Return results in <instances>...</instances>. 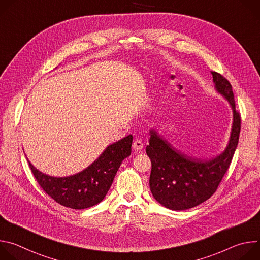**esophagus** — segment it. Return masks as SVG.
<instances>
[{"instance_id":"esophagus-1","label":"esophagus","mask_w":260,"mask_h":260,"mask_svg":"<svg viewBox=\"0 0 260 260\" xmlns=\"http://www.w3.org/2000/svg\"><path fill=\"white\" fill-rule=\"evenodd\" d=\"M143 147H144V144H143V142H142L141 140H138V139H137V140L134 141V143H133V148H134L135 152H139L140 150H142Z\"/></svg>"}]
</instances>
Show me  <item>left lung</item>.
Segmentation results:
<instances>
[{
    "label": "left lung",
    "instance_id": "left-lung-1",
    "mask_svg": "<svg viewBox=\"0 0 260 260\" xmlns=\"http://www.w3.org/2000/svg\"><path fill=\"white\" fill-rule=\"evenodd\" d=\"M211 73L216 90L228 100L234 113L230 141L223 152L211 159L188 156L155 129H150L149 145L146 147L152 166L150 190L160 205L171 210H187L210 199L229 170L239 143L241 116L236 110L232 84L221 74Z\"/></svg>",
    "mask_w": 260,
    "mask_h": 260
}]
</instances>
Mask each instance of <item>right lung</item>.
<instances>
[{
    "label": "right lung",
    "instance_id": "add662e5",
    "mask_svg": "<svg viewBox=\"0 0 260 260\" xmlns=\"http://www.w3.org/2000/svg\"><path fill=\"white\" fill-rule=\"evenodd\" d=\"M132 143L129 135L109 145L88 168L69 177L48 176L27 161L37 182L49 197L61 206L82 210L104 200L122 160L131 155Z\"/></svg>",
    "mask_w": 260,
    "mask_h": 260
}]
</instances>
